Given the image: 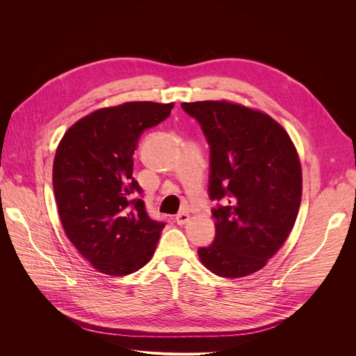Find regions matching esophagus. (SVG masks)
<instances>
[{
  "label": "esophagus",
  "mask_w": 356,
  "mask_h": 356,
  "mask_svg": "<svg viewBox=\"0 0 356 356\" xmlns=\"http://www.w3.org/2000/svg\"><path fill=\"white\" fill-rule=\"evenodd\" d=\"M189 219H191V215L188 212H180L176 215V222L179 225H184L186 222H189Z\"/></svg>",
  "instance_id": "34e87169"
}]
</instances>
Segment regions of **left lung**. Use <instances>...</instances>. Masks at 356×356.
Segmentation results:
<instances>
[{
    "label": "left lung",
    "instance_id": "1",
    "mask_svg": "<svg viewBox=\"0 0 356 356\" xmlns=\"http://www.w3.org/2000/svg\"><path fill=\"white\" fill-rule=\"evenodd\" d=\"M211 148L215 239L203 266L239 278L263 268L290 235L302 200V167L284 131L267 114L227 101L183 102Z\"/></svg>",
    "mask_w": 356,
    "mask_h": 356
}]
</instances>
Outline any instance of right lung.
Here are the masks:
<instances>
[{"label": "right lung", "instance_id": "right-lung-1", "mask_svg": "<svg viewBox=\"0 0 356 356\" xmlns=\"http://www.w3.org/2000/svg\"><path fill=\"white\" fill-rule=\"evenodd\" d=\"M175 104L127 102L92 112L63 136L53 163V191L63 229L99 273L127 275L153 257L165 222L149 218L133 177L141 134Z\"/></svg>", "mask_w": 356, "mask_h": 356}]
</instances>
